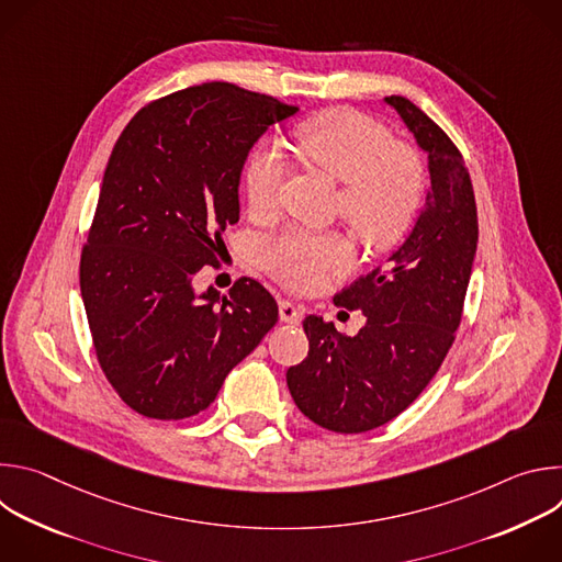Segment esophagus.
<instances>
[{
	"instance_id": "34e87169",
	"label": "esophagus",
	"mask_w": 562,
	"mask_h": 562,
	"mask_svg": "<svg viewBox=\"0 0 562 562\" xmlns=\"http://www.w3.org/2000/svg\"><path fill=\"white\" fill-rule=\"evenodd\" d=\"M302 306H295L293 302L289 300H280V319L282 323H289V325H297L302 319Z\"/></svg>"
}]
</instances>
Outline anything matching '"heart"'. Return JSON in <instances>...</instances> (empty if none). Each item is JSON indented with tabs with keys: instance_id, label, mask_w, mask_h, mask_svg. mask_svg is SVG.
I'll return each mask as SVG.
<instances>
[{
	"instance_id": "b5f03b06",
	"label": "heart",
	"mask_w": 562,
	"mask_h": 562,
	"mask_svg": "<svg viewBox=\"0 0 562 562\" xmlns=\"http://www.w3.org/2000/svg\"><path fill=\"white\" fill-rule=\"evenodd\" d=\"M295 144L311 167L342 184L340 215L367 247H391L407 233L425 193V165L414 146L393 142L382 124L353 109L311 115L297 124ZM282 180L280 148L258 146L245 173L249 206L273 211ZM351 260V245L334 233L286 231L262 249L265 269L293 291L317 289L329 271H342Z\"/></svg>"
}]
</instances>
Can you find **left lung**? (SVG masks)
I'll use <instances>...</instances> for the list:
<instances>
[{"instance_id": "1", "label": "left lung", "mask_w": 562, "mask_h": 562, "mask_svg": "<svg viewBox=\"0 0 562 562\" xmlns=\"http://www.w3.org/2000/svg\"><path fill=\"white\" fill-rule=\"evenodd\" d=\"M429 155L431 189L405 245L382 267L336 293L362 311L351 338L319 315L304 317L306 358L289 367L297 409L336 434L371 431L403 414L449 353L477 245V213L458 146L414 102L384 98Z\"/></svg>"}]
</instances>
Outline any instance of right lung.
I'll return each instance as SVG.
<instances>
[{"label": "right lung", "mask_w": 562, "mask_h": 562, "mask_svg": "<svg viewBox=\"0 0 562 562\" xmlns=\"http://www.w3.org/2000/svg\"><path fill=\"white\" fill-rule=\"evenodd\" d=\"M297 106L226 82L148 102L117 137L79 260L98 362L139 416L204 412L226 373L278 323L251 278L198 293L239 217V173L258 137Z\"/></svg>", "instance_id": "1"}]
</instances>
